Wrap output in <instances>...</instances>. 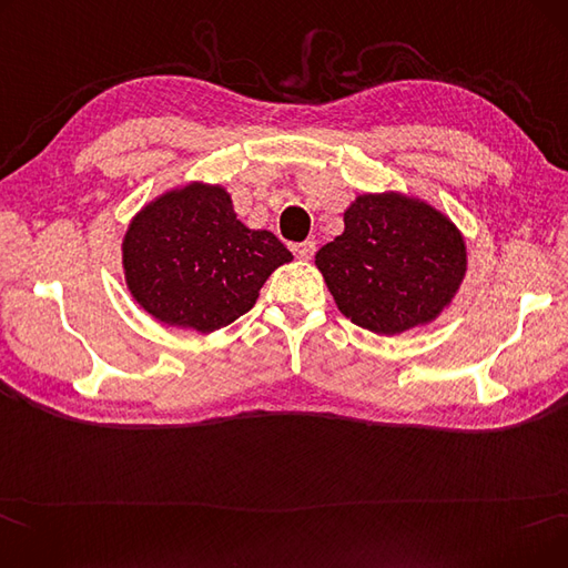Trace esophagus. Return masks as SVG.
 Instances as JSON below:
<instances>
[{"label":"esophagus","instance_id":"34e87169","mask_svg":"<svg viewBox=\"0 0 568 568\" xmlns=\"http://www.w3.org/2000/svg\"><path fill=\"white\" fill-rule=\"evenodd\" d=\"M292 251H294V255L300 257V260H311V257H313V253H315V242L294 244V246H292Z\"/></svg>","mask_w":568,"mask_h":568}]
</instances>
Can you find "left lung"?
<instances>
[{
	"label": "left lung",
	"instance_id": "obj_1",
	"mask_svg": "<svg viewBox=\"0 0 568 568\" xmlns=\"http://www.w3.org/2000/svg\"><path fill=\"white\" fill-rule=\"evenodd\" d=\"M345 317L394 336L435 320L463 283L467 255L456 225L400 193L359 195L345 232L315 255Z\"/></svg>",
	"mask_w": 568,
	"mask_h": 568
}]
</instances>
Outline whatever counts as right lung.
<instances>
[{"label": "right lung", "instance_id": "1", "mask_svg": "<svg viewBox=\"0 0 568 568\" xmlns=\"http://www.w3.org/2000/svg\"><path fill=\"white\" fill-rule=\"evenodd\" d=\"M292 253L266 230L236 221L221 186L191 184L146 204L124 239L135 302L159 322L216 332L248 313L268 274Z\"/></svg>", "mask_w": 568, "mask_h": 568}]
</instances>
